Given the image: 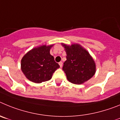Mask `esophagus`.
<instances>
[{"mask_svg":"<svg viewBox=\"0 0 120 120\" xmlns=\"http://www.w3.org/2000/svg\"><path fill=\"white\" fill-rule=\"evenodd\" d=\"M59 65H60V68H62V66H63V63H62V61H60V62H59Z\"/></svg>","mask_w":120,"mask_h":120,"instance_id":"1","label":"esophagus"}]
</instances>
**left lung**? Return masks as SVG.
Here are the masks:
<instances>
[{
    "label": "left lung",
    "mask_w": 120,
    "mask_h": 120,
    "mask_svg": "<svg viewBox=\"0 0 120 120\" xmlns=\"http://www.w3.org/2000/svg\"><path fill=\"white\" fill-rule=\"evenodd\" d=\"M62 45L66 52L63 70L68 81L73 84H81L93 77L96 72V65L87 51L78 44Z\"/></svg>",
    "instance_id": "obj_1"
}]
</instances>
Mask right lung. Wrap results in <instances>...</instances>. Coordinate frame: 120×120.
Instances as JSON below:
<instances>
[{"label": "right lung", "mask_w": 120, "mask_h": 120, "mask_svg": "<svg viewBox=\"0 0 120 120\" xmlns=\"http://www.w3.org/2000/svg\"><path fill=\"white\" fill-rule=\"evenodd\" d=\"M52 45H43L28 52L21 60V70L27 78L35 83L49 81L60 66L50 54Z\"/></svg>", "instance_id": "right-lung-1"}]
</instances>
